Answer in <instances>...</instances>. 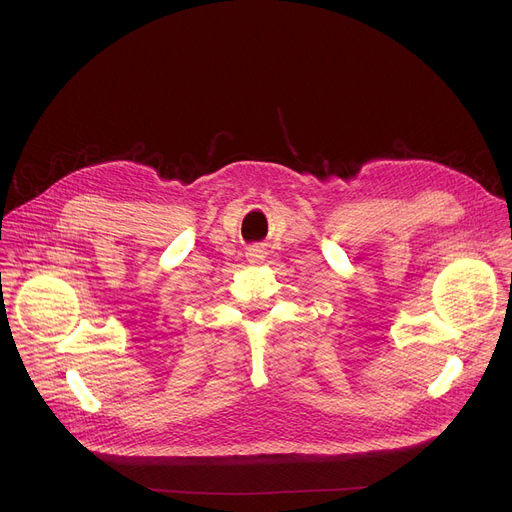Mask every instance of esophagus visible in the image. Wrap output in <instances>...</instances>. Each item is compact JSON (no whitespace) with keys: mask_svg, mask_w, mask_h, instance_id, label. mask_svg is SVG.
I'll return each mask as SVG.
<instances>
[{"mask_svg":"<svg viewBox=\"0 0 512 512\" xmlns=\"http://www.w3.org/2000/svg\"><path fill=\"white\" fill-rule=\"evenodd\" d=\"M265 257H267V251H265V247H261V245H253V247L247 249V261L253 263V265L263 263Z\"/></svg>","mask_w":512,"mask_h":512,"instance_id":"obj_1","label":"esophagus"}]
</instances>
